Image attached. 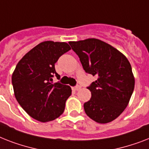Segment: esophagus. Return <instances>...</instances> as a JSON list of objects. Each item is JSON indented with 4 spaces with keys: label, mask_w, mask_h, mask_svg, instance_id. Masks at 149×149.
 <instances>
[{
    "label": "esophagus",
    "mask_w": 149,
    "mask_h": 149,
    "mask_svg": "<svg viewBox=\"0 0 149 149\" xmlns=\"http://www.w3.org/2000/svg\"><path fill=\"white\" fill-rule=\"evenodd\" d=\"M81 87L79 86H74V87H72V89L73 90H76V91H78V90H79L80 89Z\"/></svg>",
    "instance_id": "1"
}]
</instances>
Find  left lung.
<instances>
[{
	"mask_svg": "<svg viewBox=\"0 0 149 149\" xmlns=\"http://www.w3.org/2000/svg\"><path fill=\"white\" fill-rule=\"evenodd\" d=\"M86 72L97 79L87 87L91 99L85 102L86 115L98 123H108L119 116L129 104L135 87L132 66L118 49L100 40L70 41Z\"/></svg>",
	"mask_w": 149,
	"mask_h": 149,
	"instance_id": "obj_1",
	"label": "left lung"
}]
</instances>
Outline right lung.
I'll list each match as a JSON object with an SVG mask.
<instances>
[{
    "mask_svg": "<svg viewBox=\"0 0 149 149\" xmlns=\"http://www.w3.org/2000/svg\"><path fill=\"white\" fill-rule=\"evenodd\" d=\"M65 42L44 41L23 56L12 75V85L18 103L27 114L42 123L63 114L66 100L72 93L70 86L54 83L55 63L70 49Z\"/></svg>",
    "mask_w": 149,
    "mask_h": 149,
    "instance_id": "obj_1",
    "label": "right lung"
}]
</instances>
